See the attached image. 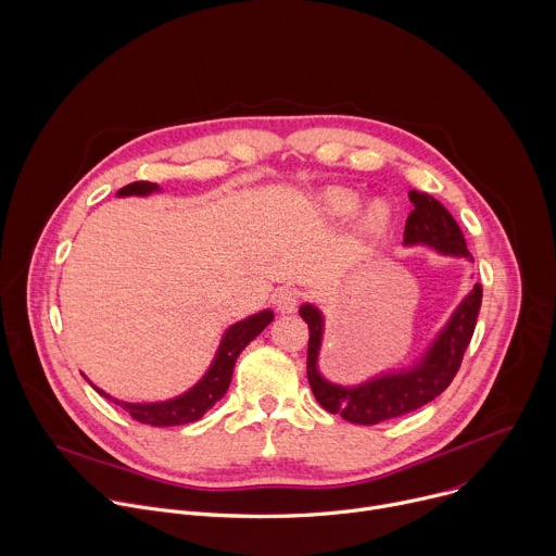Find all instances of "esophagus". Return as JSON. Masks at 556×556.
<instances>
[{
  "instance_id": "obj_1",
  "label": "esophagus",
  "mask_w": 556,
  "mask_h": 556,
  "mask_svg": "<svg viewBox=\"0 0 556 556\" xmlns=\"http://www.w3.org/2000/svg\"><path fill=\"white\" fill-rule=\"evenodd\" d=\"M275 305L279 312H294L299 305V292L294 288H279L275 292Z\"/></svg>"
}]
</instances>
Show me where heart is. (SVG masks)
<instances>
[{"label": "heart", "mask_w": 556, "mask_h": 556, "mask_svg": "<svg viewBox=\"0 0 556 556\" xmlns=\"http://www.w3.org/2000/svg\"><path fill=\"white\" fill-rule=\"evenodd\" d=\"M358 206V193L352 189H328L321 195V211L330 217H348L354 208ZM389 217V208L382 202H371L363 215H361V226L367 230H378L380 226H384Z\"/></svg>", "instance_id": "1"}]
</instances>
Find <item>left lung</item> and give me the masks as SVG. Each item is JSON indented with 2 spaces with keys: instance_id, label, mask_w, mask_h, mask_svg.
Segmentation results:
<instances>
[{
  "instance_id": "obj_1",
  "label": "left lung",
  "mask_w": 556,
  "mask_h": 556,
  "mask_svg": "<svg viewBox=\"0 0 556 556\" xmlns=\"http://www.w3.org/2000/svg\"><path fill=\"white\" fill-rule=\"evenodd\" d=\"M414 211L407 217L405 244H427L444 255L468 257L466 240L453 215L433 198L420 191H409ZM482 305V283H475L468 296L457 305L451 321L440 332L435 343L409 371L384 374L358 387H339L328 382L319 369L324 316L314 305L299 307L301 319L307 324V380L314 399L330 414H341L354 425H378L382 420L407 416L433 399L455 378L464 352L472 339L475 324Z\"/></svg>"
}]
</instances>
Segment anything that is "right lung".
<instances>
[{
    "label": "right lung",
    "instance_id": "add662e5",
    "mask_svg": "<svg viewBox=\"0 0 556 556\" xmlns=\"http://www.w3.org/2000/svg\"><path fill=\"white\" fill-rule=\"evenodd\" d=\"M157 191V185L153 182H131L118 191V195H149ZM273 321V312L264 309L260 314L249 316V319L235 324L226 330L219 350L215 354L213 365L204 374V378L191 387L187 393L178 395L174 401L165 403H147V405H136V403H123L112 399L105 391L94 387L101 395H105L108 401L116 403L123 407L136 422L149 425V427H178L187 422L200 420L219 399L226 393L230 378H232V367L237 356L242 354V350L257 337L262 330Z\"/></svg>",
    "mask_w": 556,
    "mask_h": 556
}]
</instances>
